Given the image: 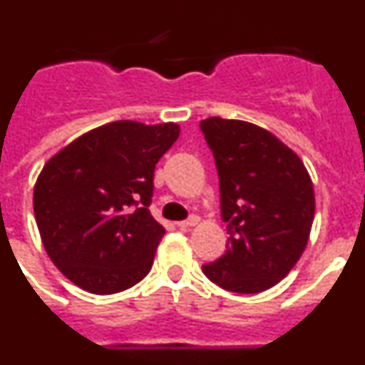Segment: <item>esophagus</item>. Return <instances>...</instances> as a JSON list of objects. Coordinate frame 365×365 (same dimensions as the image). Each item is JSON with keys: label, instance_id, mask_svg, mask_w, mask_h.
Here are the masks:
<instances>
[{"label": "esophagus", "instance_id": "esophagus-1", "mask_svg": "<svg viewBox=\"0 0 365 365\" xmlns=\"http://www.w3.org/2000/svg\"><path fill=\"white\" fill-rule=\"evenodd\" d=\"M197 222H199L197 215H190V217L186 219V221H179V222H177V227H179V228H192V227H195Z\"/></svg>", "mask_w": 365, "mask_h": 365}]
</instances>
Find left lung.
<instances>
[{"instance_id": "left-lung-1", "label": "left lung", "mask_w": 365, "mask_h": 365, "mask_svg": "<svg viewBox=\"0 0 365 365\" xmlns=\"http://www.w3.org/2000/svg\"><path fill=\"white\" fill-rule=\"evenodd\" d=\"M201 131L214 153L227 252L202 265L225 291L256 294L291 272L307 247L314 188L298 155L259 125L210 117Z\"/></svg>"}]
</instances>
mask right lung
Wrapping results in <instances>:
<instances>
[{"label": "right lung", "mask_w": 365, "mask_h": 365, "mask_svg": "<svg viewBox=\"0 0 365 365\" xmlns=\"http://www.w3.org/2000/svg\"><path fill=\"white\" fill-rule=\"evenodd\" d=\"M179 125L117 120L58 151L34 186V217L51 261L93 294H115L153 265L164 228L150 212L155 164Z\"/></svg>", "instance_id": "obj_1"}]
</instances>
